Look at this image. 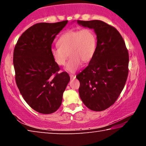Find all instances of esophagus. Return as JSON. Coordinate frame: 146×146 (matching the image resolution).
Listing matches in <instances>:
<instances>
[{"mask_svg": "<svg viewBox=\"0 0 146 146\" xmlns=\"http://www.w3.org/2000/svg\"><path fill=\"white\" fill-rule=\"evenodd\" d=\"M70 76L71 79H75L76 78V76L74 75H70Z\"/></svg>", "mask_w": 146, "mask_h": 146, "instance_id": "1", "label": "esophagus"}]
</instances>
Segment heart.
<instances>
[{
  "instance_id": "heart-1",
  "label": "heart",
  "mask_w": 146,
  "mask_h": 146,
  "mask_svg": "<svg viewBox=\"0 0 146 146\" xmlns=\"http://www.w3.org/2000/svg\"><path fill=\"white\" fill-rule=\"evenodd\" d=\"M58 44L59 46L51 49L54 61L58 66H64L70 55L66 70L73 73L81 67L82 61L87 62L93 57L97 46V35L90 28L70 30L61 35Z\"/></svg>"
}]
</instances>
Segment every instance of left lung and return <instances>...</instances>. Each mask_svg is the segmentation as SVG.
<instances>
[{"mask_svg": "<svg viewBox=\"0 0 146 146\" xmlns=\"http://www.w3.org/2000/svg\"><path fill=\"white\" fill-rule=\"evenodd\" d=\"M93 29L97 38L96 52L89 65L76 75L81 100L86 107L101 111L115 102L128 75L129 54L125 42L114 27L98 20L77 21Z\"/></svg>", "mask_w": 146, "mask_h": 146, "instance_id": "left-lung-1", "label": "left lung"}]
</instances>
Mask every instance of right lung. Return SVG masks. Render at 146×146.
I'll use <instances>...</instances> for the list:
<instances>
[{"label": "right lung", "instance_id": "right-lung-1", "mask_svg": "<svg viewBox=\"0 0 146 146\" xmlns=\"http://www.w3.org/2000/svg\"><path fill=\"white\" fill-rule=\"evenodd\" d=\"M68 21L35 24L20 36L13 51L15 80L27 104L40 113L55 112L70 80L51 54V44Z\"/></svg>", "mask_w": 146, "mask_h": 146}]
</instances>
